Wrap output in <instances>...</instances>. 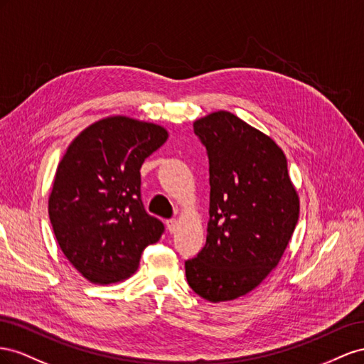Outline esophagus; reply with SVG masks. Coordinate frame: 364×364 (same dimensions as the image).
<instances>
[{"label":"esophagus","instance_id":"34e87169","mask_svg":"<svg viewBox=\"0 0 364 364\" xmlns=\"http://www.w3.org/2000/svg\"><path fill=\"white\" fill-rule=\"evenodd\" d=\"M166 225H168V230L171 233H175L176 227H178V221H176V220H168V221H166Z\"/></svg>","mask_w":364,"mask_h":364}]
</instances>
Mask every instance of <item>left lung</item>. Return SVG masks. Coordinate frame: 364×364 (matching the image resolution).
Returning <instances> with one entry per match:
<instances>
[{
	"mask_svg": "<svg viewBox=\"0 0 364 364\" xmlns=\"http://www.w3.org/2000/svg\"><path fill=\"white\" fill-rule=\"evenodd\" d=\"M209 159L210 204L203 250L184 262L209 302L250 293L279 264L299 220L287 159L261 131L227 111L193 123Z\"/></svg>",
	"mask_w": 364,
	"mask_h": 364,
	"instance_id": "obj_1",
	"label": "left lung"
}]
</instances>
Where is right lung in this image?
Listing matches in <instances>:
<instances>
[{
  "label": "right lung",
  "mask_w": 364,
  "mask_h": 364,
  "mask_svg": "<svg viewBox=\"0 0 364 364\" xmlns=\"http://www.w3.org/2000/svg\"><path fill=\"white\" fill-rule=\"evenodd\" d=\"M166 139L159 124L116 116L82 131L62 157L48 215L62 253L90 282L129 277L161 237L164 224L141 201L140 168Z\"/></svg>",
  "instance_id": "1"
}]
</instances>
